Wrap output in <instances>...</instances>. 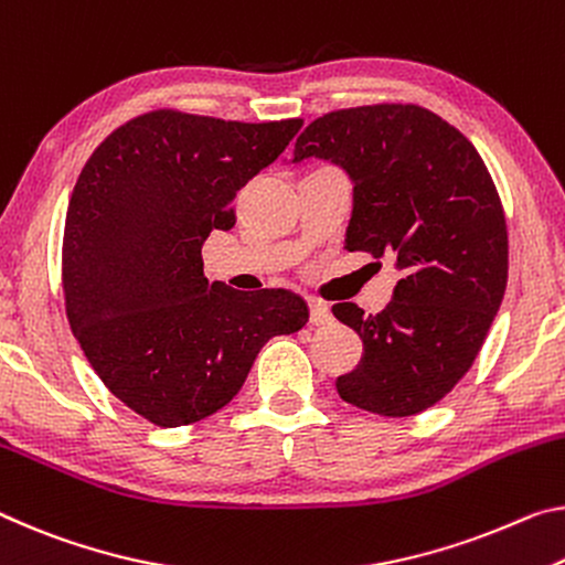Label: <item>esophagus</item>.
<instances>
[{
  "mask_svg": "<svg viewBox=\"0 0 565 565\" xmlns=\"http://www.w3.org/2000/svg\"><path fill=\"white\" fill-rule=\"evenodd\" d=\"M309 321L315 327H329L331 321H334V317H331L329 307H324L321 301H309Z\"/></svg>",
  "mask_w": 565,
  "mask_h": 565,
  "instance_id": "obj_1",
  "label": "esophagus"
}]
</instances>
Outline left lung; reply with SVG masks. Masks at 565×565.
Masks as SVG:
<instances>
[{"mask_svg": "<svg viewBox=\"0 0 565 565\" xmlns=\"http://www.w3.org/2000/svg\"><path fill=\"white\" fill-rule=\"evenodd\" d=\"M331 160L354 183L347 250L392 256L402 279L380 315L334 303L362 337L339 397L384 417L440 402L486 342L508 281V228L495 183L472 142L419 105L327 113L297 138L291 163Z\"/></svg>", "mask_w": 565, "mask_h": 565, "instance_id": "1", "label": "left lung"}]
</instances>
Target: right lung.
I'll return each mask as SVG.
<instances>
[{"label":"right lung","instance_id":"right-lung-1","mask_svg":"<svg viewBox=\"0 0 565 565\" xmlns=\"http://www.w3.org/2000/svg\"><path fill=\"white\" fill-rule=\"evenodd\" d=\"M303 125L153 110L113 130L79 173L62 238L73 334L115 397L158 427L199 423L244 387L271 337L309 321L286 289L244 294L203 276L211 231Z\"/></svg>","mask_w":565,"mask_h":565}]
</instances>
